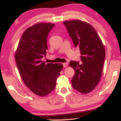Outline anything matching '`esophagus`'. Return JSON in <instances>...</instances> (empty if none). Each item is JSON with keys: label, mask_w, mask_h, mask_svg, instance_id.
<instances>
[{"label": "esophagus", "mask_w": 121, "mask_h": 121, "mask_svg": "<svg viewBox=\"0 0 121 121\" xmlns=\"http://www.w3.org/2000/svg\"><path fill=\"white\" fill-rule=\"evenodd\" d=\"M63 67H66L68 66V63H63Z\"/></svg>", "instance_id": "esophagus-1"}]
</instances>
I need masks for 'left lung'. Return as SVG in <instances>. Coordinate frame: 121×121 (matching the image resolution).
Wrapping results in <instances>:
<instances>
[{
    "label": "left lung",
    "mask_w": 121,
    "mask_h": 121,
    "mask_svg": "<svg viewBox=\"0 0 121 121\" xmlns=\"http://www.w3.org/2000/svg\"><path fill=\"white\" fill-rule=\"evenodd\" d=\"M75 47L78 46L82 63L71 61L74 69L71 84L83 94L90 93L100 82L105 59V49L101 39L92 26L79 20L63 22Z\"/></svg>",
    "instance_id": "8db88e82"
}]
</instances>
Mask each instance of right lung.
Instances as JSON below:
<instances>
[{
	"label": "right lung",
	"instance_id": "1",
	"mask_svg": "<svg viewBox=\"0 0 121 121\" xmlns=\"http://www.w3.org/2000/svg\"><path fill=\"white\" fill-rule=\"evenodd\" d=\"M54 24L38 23L24 31L16 49L15 59L22 81L34 94L45 97L54 90L61 63H46L47 39Z\"/></svg>",
	"mask_w": 121,
	"mask_h": 121
}]
</instances>
